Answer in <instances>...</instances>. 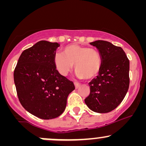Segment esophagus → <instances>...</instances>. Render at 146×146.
<instances>
[{"label": "esophagus", "instance_id": "obj_1", "mask_svg": "<svg viewBox=\"0 0 146 146\" xmlns=\"http://www.w3.org/2000/svg\"><path fill=\"white\" fill-rule=\"evenodd\" d=\"M75 88H76V89H78V88H79L80 87V86H81V84H79V83H77V82H75Z\"/></svg>", "mask_w": 146, "mask_h": 146}]
</instances>
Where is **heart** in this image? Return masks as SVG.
<instances>
[{"instance_id":"b5f03b06","label":"heart","mask_w":146,"mask_h":146,"mask_svg":"<svg viewBox=\"0 0 146 146\" xmlns=\"http://www.w3.org/2000/svg\"><path fill=\"white\" fill-rule=\"evenodd\" d=\"M53 64L57 71L62 76H66L74 64V70L79 78L90 80L100 72L102 58L95 48L72 44L65 46L62 53L54 55Z\"/></svg>"}]
</instances>
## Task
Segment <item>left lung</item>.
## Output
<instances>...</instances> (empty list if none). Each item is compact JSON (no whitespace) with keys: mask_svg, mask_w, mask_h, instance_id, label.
Returning <instances> with one entry per match:
<instances>
[{"mask_svg":"<svg viewBox=\"0 0 146 146\" xmlns=\"http://www.w3.org/2000/svg\"><path fill=\"white\" fill-rule=\"evenodd\" d=\"M90 44L101 54L102 66L97 78L88 83L90 95L84 102L95 113H109L121 104L128 92L130 62L120 46L104 40Z\"/></svg>","mask_w":146,"mask_h":146,"instance_id":"left-lung-1","label":"left lung"}]
</instances>
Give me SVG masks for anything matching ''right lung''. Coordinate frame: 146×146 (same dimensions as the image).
Listing matches in <instances>:
<instances>
[{
  "label": "right lung",
  "mask_w": 146,
  "mask_h": 146,
  "mask_svg": "<svg viewBox=\"0 0 146 146\" xmlns=\"http://www.w3.org/2000/svg\"><path fill=\"white\" fill-rule=\"evenodd\" d=\"M58 42L41 40L21 53L14 73L21 105L42 119L59 117L64 111L68 95L75 89L72 82L57 71L53 57Z\"/></svg>",
  "instance_id": "obj_1"
}]
</instances>
